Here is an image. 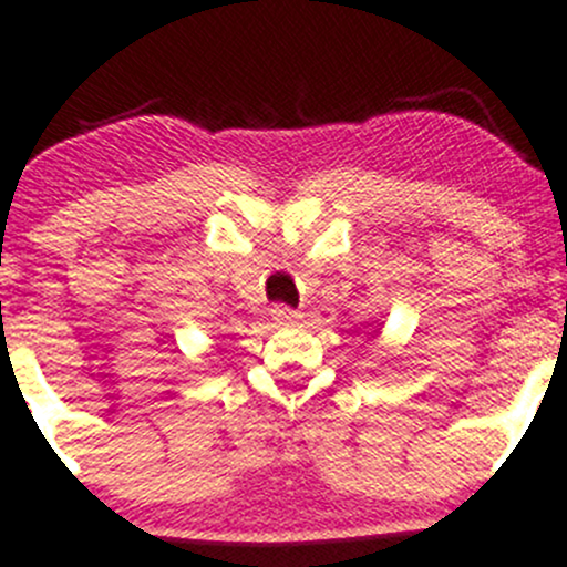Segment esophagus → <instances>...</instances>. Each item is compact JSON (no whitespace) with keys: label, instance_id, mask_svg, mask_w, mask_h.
Returning a JSON list of instances; mask_svg holds the SVG:
<instances>
[{"label":"esophagus","instance_id":"34e87169","mask_svg":"<svg viewBox=\"0 0 567 567\" xmlns=\"http://www.w3.org/2000/svg\"><path fill=\"white\" fill-rule=\"evenodd\" d=\"M271 318L277 323H285V327H290V323L299 321V312L290 310V307H285V305H274L271 307Z\"/></svg>","mask_w":567,"mask_h":567}]
</instances>
